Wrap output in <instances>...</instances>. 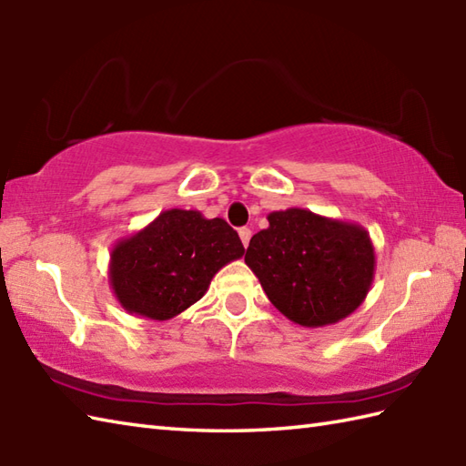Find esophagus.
<instances>
[{"label":"esophagus","mask_w":466,"mask_h":466,"mask_svg":"<svg viewBox=\"0 0 466 466\" xmlns=\"http://www.w3.org/2000/svg\"><path fill=\"white\" fill-rule=\"evenodd\" d=\"M238 234H240V240H242V244H244V248H248L250 238H252V232H250V228H240Z\"/></svg>","instance_id":"1"}]
</instances>
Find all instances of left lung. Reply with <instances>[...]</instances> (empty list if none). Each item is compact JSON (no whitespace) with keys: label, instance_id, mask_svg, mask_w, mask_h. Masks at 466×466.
Here are the masks:
<instances>
[{"label":"left lung","instance_id":"left-lung-1","mask_svg":"<svg viewBox=\"0 0 466 466\" xmlns=\"http://www.w3.org/2000/svg\"><path fill=\"white\" fill-rule=\"evenodd\" d=\"M244 262L286 319L320 329L344 320L364 302L374 280V246L360 224L304 208L268 214Z\"/></svg>","mask_w":466,"mask_h":466}]
</instances>
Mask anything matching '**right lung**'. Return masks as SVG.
I'll use <instances>...</instances> for the list:
<instances>
[{"mask_svg": "<svg viewBox=\"0 0 466 466\" xmlns=\"http://www.w3.org/2000/svg\"><path fill=\"white\" fill-rule=\"evenodd\" d=\"M242 254L238 232L222 218L172 208L114 244L107 274L126 312L170 320L200 300L216 272Z\"/></svg>", "mask_w": 466, "mask_h": 466, "instance_id": "right-lung-1", "label": "right lung"}]
</instances>
